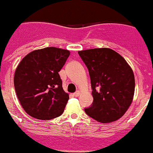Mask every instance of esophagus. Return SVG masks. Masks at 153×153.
Wrapping results in <instances>:
<instances>
[{
    "mask_svg": "<svg viewBox=\"0 0 153 153\" xmlns=\"http://www.w3.org/2000/svg\"><path fill=\"white\" fill-rule=\"evenodd\" d=\"M79 95H80V92H79V91H76V93H74V97H79Z\"/></svg>",
    "mask_w": 153,
    "mask_h": 153,
    "instance_id": "obj_1",
    "label": "esophagus"
}]
</instances>
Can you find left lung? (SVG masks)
Returning a JSON list of instances; mask_svg holds the SVG:
<instances>
[{
  "label": "left lung",
  "instance_id": "left-lung-1",
  "mask_svg": "<svg viewBox=\"0 0 153 153\" xmlns=\"http://www.w3.org/2000/svg\"><path fill=\"white\" fill-rule=\"evenodd\" d=\"M88 68L93 102L85 109L89 117L102 123L114 122L125 114L133 100L135 77L128 63L109 48L78 51Z\"/></svg>",
  "mask_w": 153,
  "mask_h": 153
}]
</instances>
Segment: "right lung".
<instances>
[{"mask_svg": "<svg viewBox=\"0 0 153 153\" xmlns=\"http://www.w3.org/2000/svg\"><path fill=\"white\" fill-rule=\"evenodd\" d=\"M70 52L56 47L36 50L17 66L13 83L23 109L35 119L49 120L60 117L69 100L59 72Z\"/></svg>", "mask_w": 153, "mask_h": 153, "instance_id": "1", "label": "right lung"}]
</instances>
